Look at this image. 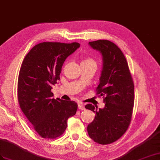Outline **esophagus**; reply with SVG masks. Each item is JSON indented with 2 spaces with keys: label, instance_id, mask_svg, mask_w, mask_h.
<instances>
[{
  "label": "esophagus",
  "instance_id": "esophagus-1",
  "mask_svg": "<svg viewBox=\"0 0 160 160\" xmlns=\"http://www.w3.org/2000/svg\"><path fill=\"white\" fill-rule=\"evenodd\" d=\"M78 105L79 109H80V110H84L85 109L84 105L82 103V102H78Z\"/></svg>",
  "mask_w": 160,
  "mask_h": 160
}]
</instances>
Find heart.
<instances>
[{
	"label": "heart",
	"mask_w": 160,
	"mask_h": 160,
	"mask_svg": "<svg viewBox=\"0 0 160 160\" xmlns=\"http://www.w3.org/2000/svg\"><path fill=\"white\" fill-rule=\"evenodd\" d=\"M82 62L84 63H93V64H95L96 65V62L95 60H93L91 58H87L86 59H84Z\"/></svg>",
	"instance_id": "1"
}]
</instances>
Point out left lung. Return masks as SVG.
<instances>
[{"instance_id":"8db88e82","label":"left lung","mask_w":160,"mask_h":160,"mask_svg":"<svg viewBox=\"0 0 160 160\" xmlns=\"http://www.w3.org/2000/svg\"><path fill=\"white\" fill-rule=\"evenodd\" d=\"M88 45L102 56L103 66L97 88V95L104 97L103 109L92 104L85 108L95 113L87 126L90 138L101 145L115 142L128 129L134 106V84L123 52L111 41L99 40Z\"/></svg>"}]
</instances>
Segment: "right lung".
I'll return each instance as SVG.
<instances>
[{
    "label": "right lung",
    "mask_w": 160,
    "mask_h": 160,
    "mask_svg": "<svg viewBox=\"0 0 160 160\" xmlns=\"http://www.w3.org/2000/svg\"><path fill=\"white\" fill-rule=\"evenodd\" d=\"M80 47L78 42L39 43L23 61L18 78V101L22 111L42 138L60 137L67 128L68 118L76 113L75 101L55 99L51 91L60 80L64 61Z\"/></svg>",
    "instance_id": "right-lung-1"
}]
</instances>
